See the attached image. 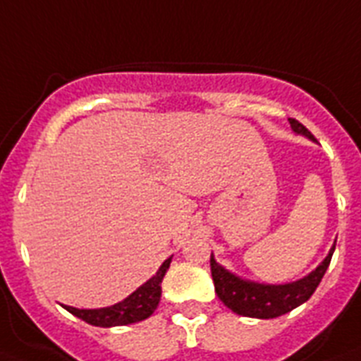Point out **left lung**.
<instances>
[{
  "label": "left lung",
  "mask_w": 361,
  "mask_h": 361,
  "mask_svg": "<svg viewBox=\"0 0 361 361\" xmlns=\"http://www.w3.org/2000/svg\"><path fill=\"white\" fill-rule=\"evenodd\" d=\"M288 121L292 124L293 132L307 135L308 139L316 141V137L308 132L307 126H302L299 121L292 119V117ZM334 247L336 246H332L326 259L310 275L288 284L251 283L246 279L229 274L211 255V275H213L214 292L220 298V301L238 316L259 317V319H271V317L283 316V314L298 308L299 305L312 298V293L316 292L321 279L329 268Z\"/></svg>",
  "instance_id": "obj_1"
}]
</instances>
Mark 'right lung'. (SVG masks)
Segmentation results:
<instances>
[{"label":"right lung","instance_id":"add662e5","mask_svg":"<svg viewBox=\"0 0 361 361\" xmlns=\"http://www.w3.org/2000/svg\"><path fill=\"white\" fill-rule=\"evenodd\" d=\"M171 259H166L161 264V268L157 269L150 281L139 286L132 295L124 299V301L117 302L114 307L108 308H95V310H80V308L63 307L68 312H71L73 316L80 317L82 321L95 326H119V325H130V323H137V321L147 319L148 316H152V312L156 310L159 305V298H161V281L165 277L166 269L171 266Z\"/></svg>","mask_w":361,"mask_h":361}]
</instances>
